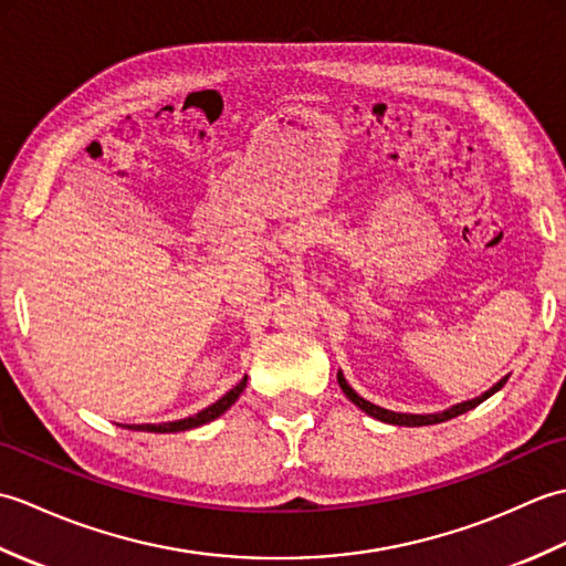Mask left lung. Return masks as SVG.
Returning a JSON list of instances; mask_svg holds the SVG:
<instances>
[{"mask_svg":"<svg viewBox=\"0 0 566 566\" xmlns=\"http://www.w3.org/2000/svg\"><path fill=\"white\" fill-rule=\"evenodd\" d=\"M509 381V377H503L499 384H494V387H491L489 391H484L482 396H476V399H472V401H464V403H457V406H452V408H448V411H442V413H426V416H418V413H396V411H387V408H381V406H375V403H369L367 399H363V396H359L350 384L345 381V377H343V371H338V384H340V389H343V394L347 396V399H350L357 408H363V411L367 413V416H371V418H377V420H381V423H391V426H406V428H418V426H432V423H444V420H450V418H454V416H462V413H467V411H472V408H476L479 403L482 401H486L491 394H496L503 384Z\"/></svg>","mask_w":566,"mask_h":566,"instance_id":"left-lung-1","label":"left lung"}]
</instances>
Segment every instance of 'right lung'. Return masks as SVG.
Listing matches in <instances>:
<instances>
[{
    "label": "right lung",
    "instance_id": "1",
    "mask_svg": "<svg viewBox=\"0 0 566 566\" xmlns=\"http://www.w3.org/2000/svg\"><path fill=\"white\" fill-rule=\"evenodd\" d=\"M245 384H248V377L240 379L231 391L221 396L219 401L211 403L209 408H203V411H199V413H195V416H189V418L172 420V423H158V426H155V423H146V426H128V428H130V430H148V432H179V430H191V428H197V426H203V423H209V420H213V418H219L221 413H226L228 408H231V406L235 403L238 396L243 394Z\"/></svg>",
    "mask_w": 566,
    "mask_h": 566
}]
</instances>
